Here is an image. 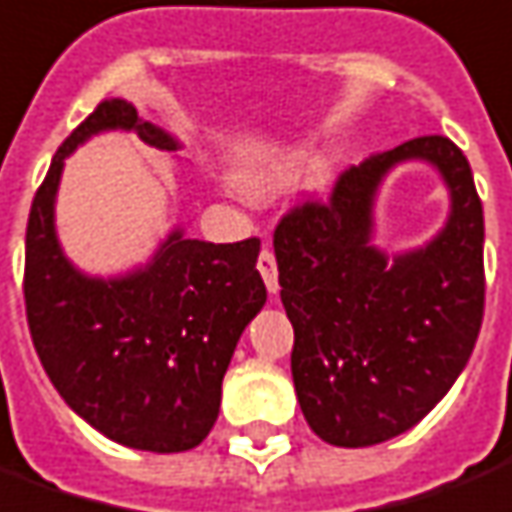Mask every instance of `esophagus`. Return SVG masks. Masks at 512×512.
<instances>
[{
	"label": "esophagus",
	"mask_w": 512,
	"mask_h": 512,
	"mask_svg": "<svg viewBox=\"0 0 512 512\" xmlns=\"http://www.w3.org/2000/svg\"><path fill=\"white\" fill-rule=\"evenodd\" d=\"M259 273H262L267 289L275 295L278 292V267H275V256L270 248H264L259 253Z\"/></svg>",
	"instance_id": "obj_1"
}]
</instances>
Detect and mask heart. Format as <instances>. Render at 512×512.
Instances as JSON below:
<instances>
[{"label":"heart","instance_id":"b5f03b06","mask_svg":"<svg viewBox=\"0 0 512 512\" xmlns=\"http://www.w3.org/2000/svg\"><path fill=\"white\" fill-rule=\"evenodd\" d=\"M303 170H306V157L303 154H286V157L273 159L267 165L245 170L239 176V187L253 201H270L278 192L289 190L292 184H297ZM328 179H331V162H317L314 173H311V181L325 184Z\"/></svg>","mask_w":512,"mask_h":512}]
</instances>
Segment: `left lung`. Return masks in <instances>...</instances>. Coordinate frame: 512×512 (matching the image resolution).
<instances>
[{"mask_svg": "<svg viewBox=\"0 0 512 512\" xmlns=\"http://www.w3.org/2000/svg\"><path fill=\"white\" fill-rule=\"evenodd\" d=\"M424 161L450 192L448 223L419 249L386 254L374 201L391 169ZM480 195L469 159L430 134L344 170L328 204H303L273 237L295 328L292 380L308 427L333 447H372L419 424L469 361L482 325Z\"/></svg>", "mask_w": 512, "mask_h": 512, "instance_id": "left-lung-1", "label": "left lung"}]
</instances>
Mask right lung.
Instances as JSON below:
<instances>
[{
    "instance_id": "1",
    "label": "right lung",
    "mask_w": 512,
    "mask_h": 512,
    "mask_svg": "<svg viewBox=\"0 0 512 512\" xmlns=\"http://www.w3.org/2000/svg\"><path fill=\"white\" fill-rule=\"evenodd\" d=\"M101 132H134L148 146L181 148L123 99L101 101L57 148L27 223L32 344L68 408L101 436L146 452H184L217 422L231 355L267 303L256 270L262 242L215 245L184 237L176 226L129 273H82L57 239L54 204L65 159Z\"/></svg>"
}]
</instances>
